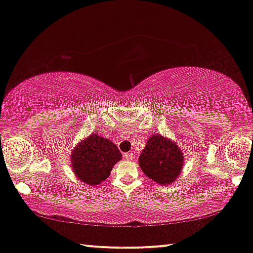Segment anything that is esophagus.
Instances as JSON below:
<instances>
[{
	"label": "esophagus",
	"mask_w": 253,
	"mask_h": 253,
	"mask_svg": "<svg viewBox=\"0 0 253 253\" xmlns=\"http://www.w3.org/2000/svg\"><path fill=\"white\" fill-rule=\"evenodd\" d=\"M123 157H124V159H126V160L131 161L133 159V154L132 153H124Z\"/></svg>",
	"instance_id": "34e87169"
}]
</instances>
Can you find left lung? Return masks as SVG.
I'll return each instance as SVG.
<instances>
[{"label": "left lung", "instance_id": "8db88e82", "mask_svg": "<svg viewBox=\"0 0 253 253\" xmlns=\"http://www.w3.org/2000/svg\"><path fill=\"white\" fill-rule=\"evenodd\" d=\"M182 150L174 141L161 134H154L147 140L139 157V166L147 177L161 185L171 184L181 174L183 167Z\"/></svg>", "mask_w": 253, "mask_h": 253}]
</instances>
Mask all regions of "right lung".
<instances>
[{"mask_svg":"<svg viewBox=\"0 0 253 253\" xmlns=\"http://www.w3.org/2000/svg\"><path fill=\"white\" fill-rule=\"evenodd\" d=\"M122 154L115 144L98 133L89 134L74 148L71 167L76 177L89 186L106 181Z\"/></svg>","mask_w":253,"mask_h":253,"instance_id":"right-lung-1","label":"right lung"}]
</instances>
